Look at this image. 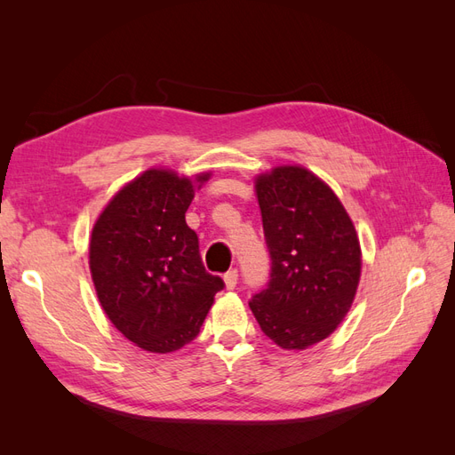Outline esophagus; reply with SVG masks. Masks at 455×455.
Wrapping results in <instances>:
<instances>
[{
	"label": "esophagus",
	"instance_id": "esophagus-1",
	"mask_svg": "<svg viewBox=\"0 0 455 455\" xmlns=\"http://www.w3.org/2000/svg\"><path fill=\"white\" fill-rule=\"evenodd\" d=\"M237 279H239L237 269H229V271L224 275V281H226V288H228V291H233V288L237 286Z\"/></svg>",
	"mask_w": 455,
	"mask_h": 455
}]
</instances>
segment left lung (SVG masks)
<instances>
[{"label":"left lung","instance_id":"left-lung-1","mask_svg":"<svg viewBox=\"0 0 455 455\" xmlns=\"http://www.w3.org/2000/svg\"><path fill=\"white\" fill-rule=\"evenodd\" d=\"M256 196L271 271L249 306L279 347L306 349L332 334L353 304L359 239L334 191L304 167L258 176Z\"/></svg>","mask_w":455,"mask_h":455}]
</instances>
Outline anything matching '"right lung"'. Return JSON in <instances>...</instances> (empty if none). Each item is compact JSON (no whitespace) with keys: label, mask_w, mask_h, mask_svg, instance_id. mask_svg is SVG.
Segmentation results:
<instances>
[{"label":"right lung","mask_w":455,"mask_h":455,"mask_svg":"<svg viewBox=\"0 0 455 455\" xmlns=\"http://www.w3.org/2000/svg\"><path fill=\"white\" fill-rule=\"evenodd\" d=\"M191 199L189 178L151 169L123 188L92 228L89 266L100 306L123 336L151 353L194 341L226 286L204 269L197 233L186 224Z\"/></svg>","instance_id":"add662e5"}]
</instances>
